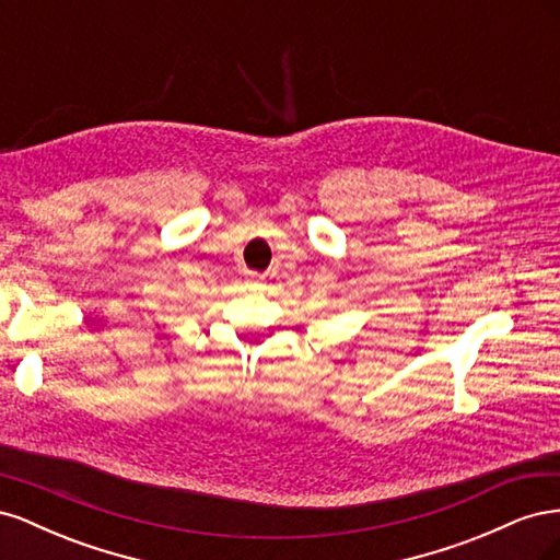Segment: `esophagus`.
<instances>
[{"label":"esophagus","mask_w":560,"mask_h":560,"mask_svg":"<svg viewBox=\"0 0 560 560\" xmlns=\"http://www.w3.org/2000/svg\"><path fill=\"white\" fill-rule=\"evenodd\" d=\"M252 287H254V282H252Z\"/></svg>","instance_id":"esophagus-1"}]
</instances>
